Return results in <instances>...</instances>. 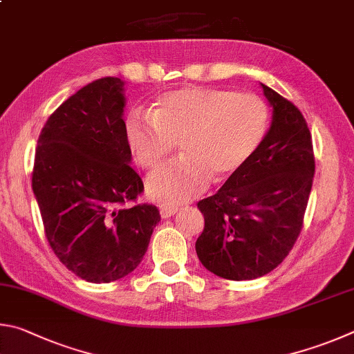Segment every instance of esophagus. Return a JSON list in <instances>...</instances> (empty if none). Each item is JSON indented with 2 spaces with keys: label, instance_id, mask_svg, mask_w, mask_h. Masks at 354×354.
<instances>
[{
  "label": "esophagus",
  "instance_id": "34e87169",
  "mask_svg": "<svg viewBox=\"0 0 354 354\" xmlns=\"http://www.w3.org/2000/svg\"><path fill=\"white\" fill-rule=\"evenodd\" d=\"M177 212H178V208H176V207H161L160 214L163 219H169L171 216H174Z\"/></svg>",
  "mask_w": 354,
  "mask_h": 354
}]
</instances>
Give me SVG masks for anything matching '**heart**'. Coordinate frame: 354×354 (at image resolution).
Wrapping results in <instances>:
<instances>
[{
	"label": "heart",
	"mask_w": 354,
	"mask_h": 354,
	"mask_svg": "<svg viewBox=\"0 0 354 354\" xmlns=\"http://www.w3.org/2000/svg\"><path fill=\"white\" fill-rule=\"evenodd\" d=\"M269 111L255 95L213 86H183L160 95L151 116L132 113L124 124L129 149L142 169L163 163L178 142L182 157L147 178L152 201L189 202L214 182L234 176L268 132Z\"/></svg>",
	"instance_id": "obj_1"
}]
</instances>
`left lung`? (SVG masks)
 Wrapping results in <instances>:
<instances>
[{
	"mask_svg": "<svg viewBox=\"0 0 354 354\" xmlns=\"http://www.w3.org/2000/svg\"><path fill=\"white\" fill-rule=\"evenodd\" d=\"M272 107L264 140L212 197L197 203L205 228L196 253L207 270L233 281L274 270L303 225L314 177L313 140L292 102L261 84Z\"/></svg>",
	"mask_w": 354,
	"mask_h": 354,
	"instance_id": "obj_1",
	"label": "left lung"
}]
</instances>
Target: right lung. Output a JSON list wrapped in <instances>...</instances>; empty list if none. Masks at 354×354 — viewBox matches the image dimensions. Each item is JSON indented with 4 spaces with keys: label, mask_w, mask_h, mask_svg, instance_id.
Returning a JSON list of instances; mask_svg holds the SVG:
<instances>
[{
    "label": "right lung",
    "mask_w": 354,
    "mask_h": 354,
    "mask_svg": "<svg viewBox=\"0 0 354 354\" xmlns=\"http://www.w3.org/2000/svg\"><path fill=\"white\" fill-rule=\"evenodd\" d=\"M126 82L102 77L48 118L37 141L32 191L49 245L88 283H110L138 268L160 212L122 208L142 191L124 135Z\"/></svg>",
    "instance_id": "right-lung-1"
}]
</instances>
